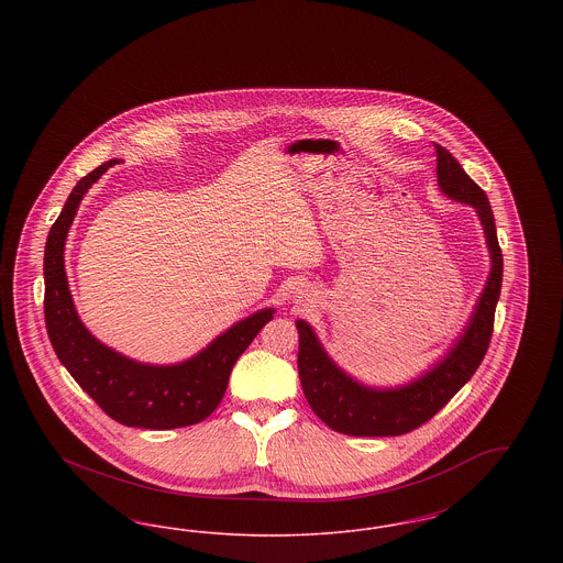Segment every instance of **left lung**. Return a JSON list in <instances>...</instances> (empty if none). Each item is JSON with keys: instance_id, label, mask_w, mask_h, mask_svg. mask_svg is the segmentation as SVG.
Wrapping results in <instances>:
<instances>
[{"instance_id": "8db88e82", "label": "left lung", "mask_w": 563, "mask_h": 563, "mask_svg": "<svg viewBox=\"0 0 563 563\" xmlns=\"http://www.w3.org/2000/svg\"><path fill=\"white\" fill-rule=\"evenodd\" d=\"M437 179L441 189L460 202L477 209L492 257V272L473 321L455 349L418 382L397 390H374L335 367L324 354L314 331L303 321L295 322L299 333L297 369L303 395L312 411L329 429L352 437H397L427 424L482 365L494 333V314L503 287V251L496 236L489 200L460 166L454 156L434 143Z\"/></svg>"}]
</instances>
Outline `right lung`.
<instances>
[{
    "instance_id": "obj_1",
    "label": "right lung",
    "mask_w": 563,
    "mask_h": 563,
    "mask_svg": "<svg viewBox=\"0 0 563 563\" xmlns=\"http://www.w3.org/2000/svg\"><path fill=\"white\" fill-rule=\"evenodd\" d=\"M118 161L81 177L51 228L44 251V319L58 361L111 420L136 429L191 427L209 418L221 402L234 363L274 310H262L234 324L213 344L181 365L152 367L97 342L81 324L69 294L63 249L84 194Z\"/></svg>"
}]
</instances>
